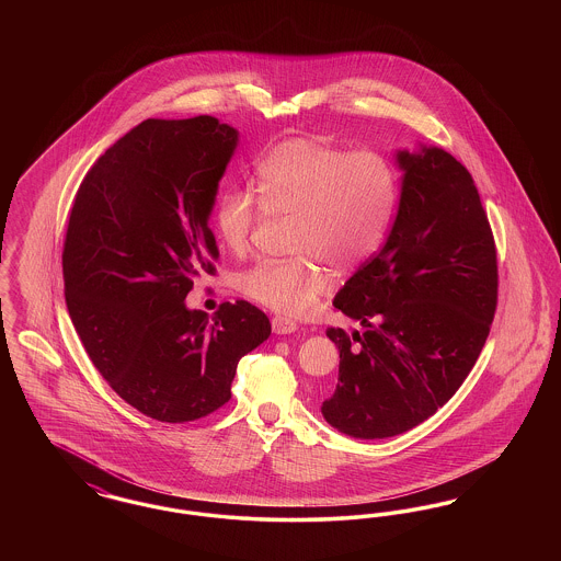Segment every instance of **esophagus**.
<instances>
[{"label":"esophagus","mask_w":561,"mask_h":561,"mask_svg":"<svg viewBox=\"0 0 561 561\" xmlns=\"http://www.w3.org/2000/svg\"><path fill=\"white\" fill-rule=\"evenodd\" d=\"M271 325H273V332H275V334H293V332L298 330V323H296V321L282 318V316H275V318L271 320Z\"/></svg>","instance_id":"34e87169"}]
</instances>
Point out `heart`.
I'll list each match as a JSON object with an SVG mask.
<instances>
[{
  "label": "heart",
  "instance_id": "1",
  "mask_svg": "<svg viewBox=\"0 0 561 561\" xmlns=\"http://www.w3.org/2000/svg\"><path fill=\"white\" fill-rule=\"evenodd\" d=\"M254 193L222 188L214 227L222 245L243 254L263 216L290 218L288 252L238 277V290L277 313L302 316L332 288V268L364 265L391 225L398 176L376 151H347L313 138H288L256 161Z\"/></svg>",
  "mask_w": 561,
  "mask_h": 561
}]
</instances>
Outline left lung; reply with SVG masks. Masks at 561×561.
<instances>
[{"instance_id": "8db88e82", "label": "left lung", "mask_w": 561, "mask_h": 561, "mask_svg": "<svg viewBox=\"0 0 561 561\" xmlns=\"http://www.w3.org/2000/svg\"><path fill=\"white\" fill-rule=\"evenodd\" d=\"M400 210L385 245L334 307L364 332L341 351L323 419L359 439L410 431L453 398L480 357L499 300L496 243L469 170L437 147L398 153Z\"/></svg>"}]
</instances>
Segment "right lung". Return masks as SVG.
<instances>
[{
	"mask_svg": "<svg viewBox=\"0 0 561 561\" xmlns=\"http://www.w3.org/2000/svg\"><path fill=\"white\" fill-rule=\"evenodd\" d=\"M238 130L216 117L145 119L94 161L69 214L62 279L71 321L108 387L160 423L231 400L238 362L271 334L252 302L188 311L213 275L208 218Z\"/></svg>",
	"mask_w": 561,
	"mask_h": 561,
	"instance_id": "add662e5",
	"label": "right lung"
}]
</instances>
